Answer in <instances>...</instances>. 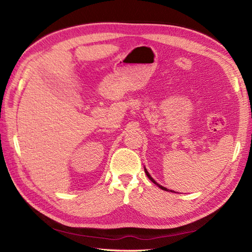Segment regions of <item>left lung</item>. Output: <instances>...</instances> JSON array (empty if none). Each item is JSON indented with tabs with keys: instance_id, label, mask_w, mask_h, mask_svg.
I'll use <instances>...</instances> for the list:
<instances>
[{
	"instance_id": "1",
	"label": "left lung",
	"mask_w": 252,
	"mask_h": 252,
	"mask_svg": "<svg viewBox=\"0 0 252 252\" xmlns=\"http://www.w3.org/2000/svg\"><path fill=\"white\" fill-rule=\"evenodd\" d=\"M144 170H145V173H146V175L148 176V179H149V180H151V181L153 182V183H155V184H156V185H157V186L159 187V189H163V190H168V189H165V187H163V186H161V185H160V184H158V183H157V182H156V181H155V180H154V179L152 178V176H151V175H149V173L147 172V170H146L145 168H144Z\"/></svg>"
}]
</instances>
